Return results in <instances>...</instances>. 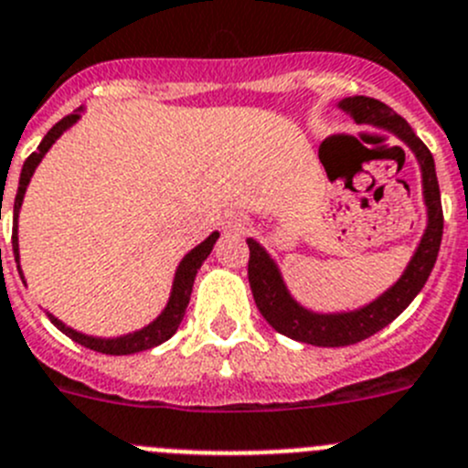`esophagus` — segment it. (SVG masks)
Returning <instances> with one entry per match:
<instances>
[{
	"label": "esophagus",
	"mask_w": 468,
	"mask_h": 468,
	"mask_svg": "<svg viewBox=\"0 0 468 468\" xmlns=\"http://www.w3.org/2000/svg\"><path fill=\"white\" fill-rule=\"evenodd\" d=\"M221 229L226 235H242L247 230V217L239 215V212H230L221 219Z\"/></svg>",
	"instance_id": "34e87169"
}]
</instances>
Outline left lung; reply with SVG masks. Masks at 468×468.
<instances>
[{"instance_id":"obj_1","label":"left lung","mask_w":468,"mask_h":468,"mask_svg":"<svg viewBox=\"0 0 468 468\" xmlns=\"http://www.w3.org/2000/svg\"><path fill=\"white\" fill-rule=\"evenodd\" d=\"M335 107L347 113L356 125H373V128L384 130L410 148L420 169L425 230L396 283L388 285L382 294H378L373 302L364 303V306L335 313H320L302 306L288 290V283L283 281V274L271 253L258 239L247 238L249 285H251L261 315L279 334L299 340V343L317 345V347H345V345L361 343L391 324L423 290L425 281L437 262L443 235L441 194H439L434 157L428 146L416 137L411 125L402 116H398L391 107L375 98H366V95L343 98L335 102Z\"/></svg>"}]
</instances>
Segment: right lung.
Returning a JSON list of instances; mask_svg holds the SVG:
<instances>
[{
	"label": "right lung",
	"mask_w": 468,
	"mask_h": 468,
	"mask_svg": "<svg viewBox=\"0 0 468 468\" xmlns=\"http://www.w3.org/2000/svg\"><path fill=\"white\" fill-rule=\"evenodd\" d=\"M81 113H84V107L77 109V112H72L70 116H66V119L58 121V123L54 125L48 134H45L43 142H40V146H38V151L31 153V155L27 157L25 165H22L16 203H13V256H16L17 271H20V279L25 285H27V281H25V274H22V267H20V244H17V219H20L22 201H25V194H27V187H29V183H31V176L36 174V169H38V165L43 162V157L48 155L49 148L57 144V139L61 137L63 133H68V130H70L72 125L81 119ZM217 239H219V233L215 230V233L207 235L201 244H197L192 251L185 253V258L180 261V265L176 267L174 283H171V292H169V299H166V306L162 308V313L155 317V320L148 322V324L142 326V329L130 331V334H123V335H113V338H100V335L81 334V331L63 324V322L58 320V317H54L49 311H45V315H48L49 322H52V324L57 326L61 334H66L68 338H72L75 343L84 345V347L93 349V352H102V355L121 356V355H134V352H144V349L157 347V345L166 343V340H169L171 335L178 331L180 322H183V317H185V311H187L189 297H192L194 279H197L198 270H201V265L206 262V258L210 256V251H212V247H215Z\"/></svg>",
	"instance_id": "add662e5"
}]
</instances>
